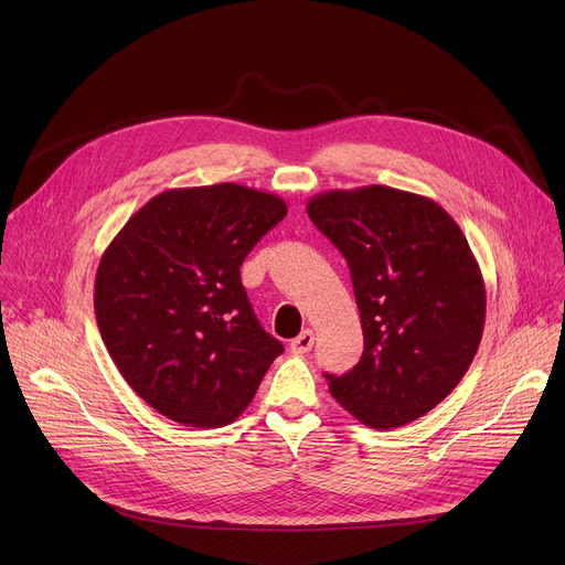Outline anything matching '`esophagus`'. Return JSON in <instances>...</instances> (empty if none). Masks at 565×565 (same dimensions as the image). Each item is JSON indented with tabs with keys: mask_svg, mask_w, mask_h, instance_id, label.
Returning a JSON list of instances; mask_svg holds the SVG:
<instances>
[{
	"mask_svg": "<svg viewBox=\"0 0 565 565\" xmlns=\"http://www.w3.org/2000/svg\"><path fill=\"white\" fill-rule=\"evenodd\" d=\"M312 342H315V335H312L310 329H306V331H301V333L290 342V351H292L295 355L308 353V351L312 349Z\"/></svg>",
	"mask_w": 565,
	"mask_h": 565,
	"instance_id": "obj_1",
	"label": "esophagus"
}]
</instances>
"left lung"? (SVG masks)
<instances>
[{
    "instance_id": "left-lung-1",
    "label": "left lung",
    "mask_w": 565,
    "mask_h": 565,
    "mask_svg": "<svg viewBox=\"0 0 565 565\" xmlns=\"http://www.w3.org/2000/svg\"><path fill=\"white\" fill-rule=\"evenodd\" d=\"M344 255L364 353L329 391L360 423L391 429L443 402L486 327V284L458 223L431 199L386 185L331 190L306 205Z\"/></svg>"
}]
</instances>
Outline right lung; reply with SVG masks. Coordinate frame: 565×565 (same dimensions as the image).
Masks as SVG:
<instances>
[{"instance_id": "obj_1", "label": "right lung", "mask_w": 565, "mask_h": 565, "mask_svg": "<svg viewBox=\"0 0 565 565\" xmlns=\"http://www.w3.org/2000/svg\"><path fill=\"white\" fill-rule=\"evenodd\" d=\"M286 212L284 199L236 183L166 190L105 250L98 329L158 414L216 429L253 402L284 347L262 329L238 268Z\"/></svg>"}]
</instances>
